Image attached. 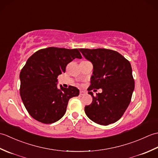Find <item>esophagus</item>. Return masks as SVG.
I'll list each match as a JSON object with an SVG mask.
<instances>
[{
	"label": "esophagus",
	"mask_w": 158,
	"mask_h": 158,
	"mask_svg": "<svg viewBox=\"0 0 158 158\" xmlns=\"http://www.w3.org/2000/svg\"><path fill=\"white\" fill-rule=\"evenodd\" d=\"M86 94V92L85 91H80V95L81 96H84Z\"/></svg>",
	"instance_id": "obj_1"
}]
</instances>
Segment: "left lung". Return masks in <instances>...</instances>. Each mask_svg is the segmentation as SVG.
I'll return each instance as SVG.
<instances>
[{
    "label": "left lung",
    "instance_id": "left-lung-1",
    "mask_svg": "<svg viewBox=\"0 0 158 158\" xmlns=\"http://www.w3.org/2000/svg\"><path fill=\"white\" fill-rule=\"evenodd\" d=\"M79 50L94 66L91 84L88 89V94L92 96V102L85 106V114L100 125L115 123L126 111L135 89L130 63L119 53L111 49ZM100 88L103 92L94 96L91 90Z\"/></svg>",
    "mask_w": 158,
    "mask_h": 158
}]
</instances>
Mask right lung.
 Instances as JSON below:
<instances>
[{
  "label": "right lung",
  "instance_id": "right-lung-1",
  "mask_svg": "<svg viewBox=\"0 0 158 158\" xmlns=\"http://www.w3.org/2000/svg\"><path fill=\"white\" fill-rule=\"evenodd\" d=\"M82 56L77 49L48 48L36 52L28 59L19 74V94L30 115L38 122L52 123L65 114L70 98L79 90L69 85L57 87L58 75L74 59Z\"/></svg>",
  "mask_w": 158,
  "mask_h": 158
}]
</instances>
